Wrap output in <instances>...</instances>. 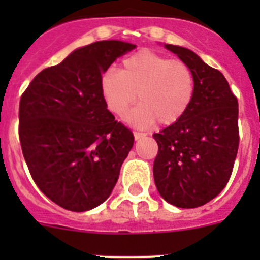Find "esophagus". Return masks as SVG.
<instances>
[{"label":"esophagus","mask_w":260,"mask_h":260,"mask_svg":"<svg viewBox=\"0 0 260 260\" xmlns=\"http://www.w3.org/2000/svg\"><path fill=\"white\" fill-rule=\"evenodd\" d=\"M147 135V133H142V132H134V138L135 139H142V138H144Z\"/></svg>","instance_id":"obj_1"}]
</instances>
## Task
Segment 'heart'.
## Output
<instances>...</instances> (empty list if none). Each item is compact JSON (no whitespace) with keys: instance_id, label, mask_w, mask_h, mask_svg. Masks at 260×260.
Masks as SVG:
<instances>
[{"instance_id":"1","label":"heart","mask_w":260,"mask_h":260,"mask_svg":"<svg viewBox=\"0 0 260 260\" xmlns=\"http://www.w3.org/2000/svg\"><path fill=\"white\" fill-rule=\"evenodd\" d=\"M122 71L108 69L100 89L108 109L123 116L130 105L141 102L127 119L138 126L158 121L169 126L189 110L195 95V77L186 62L171 59L150 49H141L122 62Z\"/></svg>"}]
</instances>
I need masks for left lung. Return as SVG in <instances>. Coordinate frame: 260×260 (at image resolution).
I'll return each instance as SVG.
<instances>
[{"label": "left lung", "mask_w": 260, "mask_h": 260, "mask_svg": "<svg viewBox=\"0 0 260 260\" xmlns=\"http://www.w3.org/2000/svg\"><path fill=\"white\" fill-rule=\"evenodd\" d=\"M191 68L195 95L185 116L153 134L156 187L168 203L195 208L212 201L232 176L240 144L238 102L219 70L192 50L165 45Z\"/></svg>", "instance_id": "obj_1"}]
</instances>
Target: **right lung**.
Masks as SVG:
<instances>
[{"label": "right lung", "mask_w": 260, "mask_h": 260, "mask_svg": "<svg viewBox=\"0 0 260 260\" xmlns=\"http://www.w3.org/2000/svg\"><path fill=\"white\" fill-rule=\"evenodd\" d=\"M135 45L96 41L40 71L19 103V141L32 180L59 207L107 201L134 135L107 109L100 78Z\"/></svg>", "instance_id": "add662e5"}]
</instances>
